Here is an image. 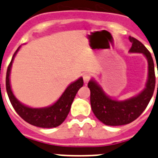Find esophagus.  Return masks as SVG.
I'll return each mask as SVG.
<instances>
[{
	"label": "esophagus",
	"mask_w": 158,
	"mask_h": 158,
	"mask_svg": "<svg viewBox=\"0 0 158 158\" xmlns=\"http://www.w3.org/2000/svg\"><path fill=\"white\" fill-rule=\"evenodd\" d=\"M90 79H91V75L89 74V73H85L83 75V80L85 83H88L90 81Z\"/></svg>",
	"instance_id": "1"
}]
</instances>
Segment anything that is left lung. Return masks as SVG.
<instances>
[{"label": "left lung", "instance_id": "obj_1", "mask_svg": "<svg viewBox=\"0 0 158 158\" xmlns=\"http://www.w3.org/2000/svg\"><path fill=\"white\" fill-rule=\"evenodd\" d=\"M129 40L132 43L130 52L142 53L148 60L149 72L146 89L135 97L124 101H118L108 97L94 81H90L88 84L90 89L92 110L96 118L107 126H121L135 120L146 109L154 92L156 77L151 54L135 38L130 36Z\"/></svg>", "mask_w": 158, "mask_h": 158}]
</instances>
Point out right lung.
<instances>
[{"label": "right lung", "instance_id": "1", "mask_svg": "<svg viewBox=\"0 0 158 158\" xmlns=\"http://www.w3.org/2000/svg\"><path fill=\"white\" fill-rule=\"evenodd\" d=\"M19 50V47H18L16 52L14 53L13 57L7 69L6 73V90L12 107L23 120L33 126L43 128H52L59 126L66 118L77 93L83 86V78H79L77 81L69 85L61 97L53 105L44 108H31L27 107L22 104L15 97L11 89L9 81L12 62Z\"/></svg>", "mask_w": 158, "mask_h": 158}]
</instances>
